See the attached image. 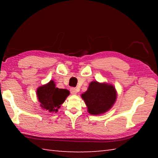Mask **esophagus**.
<instances>
[{"instance_id": "obj_1", "label": "esophagus", "mask_w": 158, "mask_h": 158, "mask_svg": "<svg viewBox=\"0 0 158 158\" xmlns=\"http://www.w3.org/2000/svg\"><path fill=\"white\" fill-rule=\"evenodd\" d=\"M70 92H71L72 94L75 95V94H77V89H76V88H71Z\"/></svg>"}]
</instances>
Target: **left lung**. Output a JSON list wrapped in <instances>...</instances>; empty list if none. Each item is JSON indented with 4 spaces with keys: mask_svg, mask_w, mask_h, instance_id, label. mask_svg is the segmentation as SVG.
<instances>
[{
    "mask_svg": "<svg viewBox=\"0 0 158 158\" xmlns=\"http://www.w3.org/2000/svg\"><path fill=\"white\" fill-rule=\"evenodd\" d=\"M81 98L92 115H100L110 109L116 102L117 93L114 85L93 81Z\"/></svg>",
    "mask_w": 158,
    "mask_h": 158,
    "instance_id": "obj_1",
    "label": "left lung"
}]
</instances>
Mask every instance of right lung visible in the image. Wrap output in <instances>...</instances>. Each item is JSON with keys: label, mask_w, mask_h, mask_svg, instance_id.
<instances>
[{"label": "right lung", "mask_w": 158, "mask_h": 158, "mask_svg": "<svg viewBox=\"0 0 158 158\" xmlns=\"http://www.w3.org/2000/svg\"><path fill=\"white\" fill-rule=\"evenodd\" d=\"M69 95L68 90L56 87L53 80L37 89V96L40 106L49 112L56 113Z\"/></svg>", "instance_id": "1"}]
</instances>
